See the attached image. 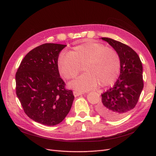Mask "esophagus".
Here are the masks:
<instances>
[{
    "label": "esophagus",
    "instance_id": "obj_1",
    "mask_svg": "<svg viewBox=\"0 0 156 156\" xmlns=\"http://www.w3.org/2000/svg\"><path fill=\"white\" fill-rule=\"evenodd\" d=\"M87 92H82V91H77V90H75L73 91V95L75 96H79L80 95H82L84 93H86Z\"/></svg>",
    "mask_w": 156,
    "mask_h": 156
}]
</instances>
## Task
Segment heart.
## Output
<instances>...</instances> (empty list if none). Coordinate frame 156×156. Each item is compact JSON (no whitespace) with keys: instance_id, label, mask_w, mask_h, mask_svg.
<instances>
[{"instance_id":"b5f03b06","label":"heart","mask_w":156,"mask_h":156,"mask_svg":"<svg viewBox=\"0 0 156 156\" xmlns=\"http://www.w3.org/2000/svg\"><path fill=\"white\" fill-rule=\"evenodd\" d=\"M83 64L86 72L71 82L69 86L86 90L96 87L98 83L107 87L114 83L119 73L120 59L115 49L88 40L74 46L66 54H61L56 62L60 74L66 79L76 77Z\"/></svg>"}]
</instances>
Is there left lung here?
Wrapping results in <instances>:
<instances>
[{"instance_id":"obj_1","label":"left lung","mask_w":156,"mask_h":156,"mask_svg":"<svg viewBox=\"0 0 156 156\" xmlns=\"http://www.w3.org/2000/svg\"><path fill=\"white\" fill-rule=\"evenodd\" d=\"M119 54L120 74L113 87L101 94L98 113L110 120L125 116L135 107L144 87L143 66L139 55L130 47L108 37H101Z\"/></svg>"}]
</instances>
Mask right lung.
<instances>
[{"label":"right lung","mask_w":156,"mask_h":156,"mask_svg":"<svg viewBox=\"0 0 156 156\" xmlns=\"http://www.w3.org/2000/svg\"><path fill=\"white\" fill-rule=\"evenodd\" d=\"M66 45L44 44L31 50L23 59L16 74V94L25 114L46 126L60 123L74 100L65 88L56 62Z\"/></svg>","instance_id":"add662e5"}]
</instances>
